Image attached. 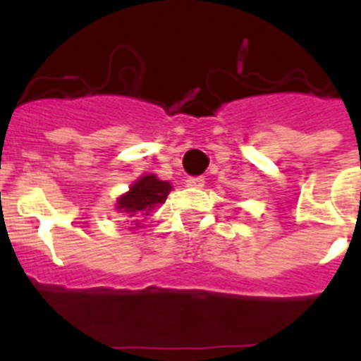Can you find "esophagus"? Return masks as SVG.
Here are the masks:
<instances>
[{
  "mask_svg": "<svg viewBox=\"0 0 361 361\" xmlns=\"http://www.w3.org/2000/svg\"><path fill=\"white\" fill-rule=\"evenodd\" d=\"M186 184L190 188H202L204 184H206V180H204L202 177H188Z\"/></svg>",
  "mask_w": 361,
  "mask_h": 361,
  "instance_id": "34e87169",
  "label": "esophagus"
}]
</instances>
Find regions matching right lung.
Returning <instances> with one entry per match:
<instances>
[{
    "label": "right lung",
    "mask_w": 361,
    "mask_h": 361,
    "mask_svg": "<svg viewBox=\"0 0 361 361\" xmlns=\"http://www.w3.org/2000/svg\"><path fill=\"white\" fill-rule=\"evenodd\" d=\"M171 191V184L166 180H159L155 175H145L132 184L126 195L117 200V208L130 216L148 215L157 204H162Z\"/></svg>",
    "instance_id": "add662e5"
}]
</instances>
